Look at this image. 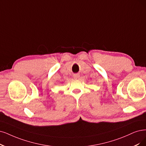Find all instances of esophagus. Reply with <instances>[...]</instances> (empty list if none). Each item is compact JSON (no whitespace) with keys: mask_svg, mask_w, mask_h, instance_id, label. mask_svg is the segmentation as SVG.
<instances>
[{"mask_svg":"<svg viewBox=\"0 0 146 146\" xmlns=\"http://www.w3.org/2000/svg\"><path fill=\"white\" fill-rule=\"evenodd\" d=\"M79 77H80L79 74H74L73 75V78H74V79H78Z\"/></svg>","mask_w":146,"mask_h":146,"instance_id":"esophagus-1","label":"esophagus"}]
</instances>
